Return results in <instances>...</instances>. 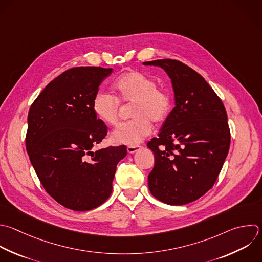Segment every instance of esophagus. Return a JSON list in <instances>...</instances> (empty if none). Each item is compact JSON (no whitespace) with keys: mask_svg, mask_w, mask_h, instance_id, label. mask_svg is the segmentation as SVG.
<instances>
[{"mask_svg":"<svg viewBox=\"0 0 262 262\" xmlns=\"http://www.w3.org/2000/svg\"><path fill=\"white\" fill-rule=\"evenodd\" d=\"M140 147H141V146H139V145H129V146L127 147V151H128L129 154H134V152H136L137 150H139Z\"/></svg>","mask_w":262,"mask_h":262,"instance_id":"obj_1","label":"esophagus"}]
</instances>
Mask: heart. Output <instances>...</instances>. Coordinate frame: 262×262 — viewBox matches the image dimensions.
I'll return each instance as SVG.
<instances>
[{
	"label": "heart",
	"mask_w": 262,
	"mask_h": 262,
	"mask_svg": "<svg viewBox=\"0 0 262 262\" xmlns=\"http://www.w3.org/2000/svg\"><path fill=\"white\" fill-rule=\"evenodd\" d=\"M116 96L98 91L94 95L92 107L96 117L106 125L116 126L119 122V101L131 104L132 121L121 125L111 134L116 144L137 145L151 132V122L163 123L171 108L169 95L157 88L154 79L139 72L122 75L115 83Z\"/></svg>",
	"instance_id": "obj_1"
}]
</instances>
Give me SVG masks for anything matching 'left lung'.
Segmentation results:
<instances>
[{"label":"left lung","mask_w":262,"mask_h":262,"mask_svg":"<svg viewBox=\"0 0 262 262\" xmlns=\"http://www.w3.org/2000/svg\"><path fill=\"white\" fill-rule=\"evenodd\" d=\"M143 64L167 73L175 103L159 137L147 143L156 158L148 187L168 205H185L205 194L221 171L230 143L227 115L214 90L189 67L173 59Z\"/></svg>","instance_id":"8db88e82"}]
</instances>
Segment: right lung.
<instances>
[{"label":"right lung","mask_w":262,"mask_h":262,"mask_svg":"<svg viewBox=\"0 0 262 262\" xmlns=\"http://www.w3.org/2000/svg\"><path fill=\"white\" fill-rule=\"evenodd\" d=\"M113 69L80 67L50 82L28 116L27 150L46 191L74 211L104 203L113 191L125 145L93 150L107 128L93 112L99 85Z\"/></svg>","instance_id":"1"}]
</instances>
